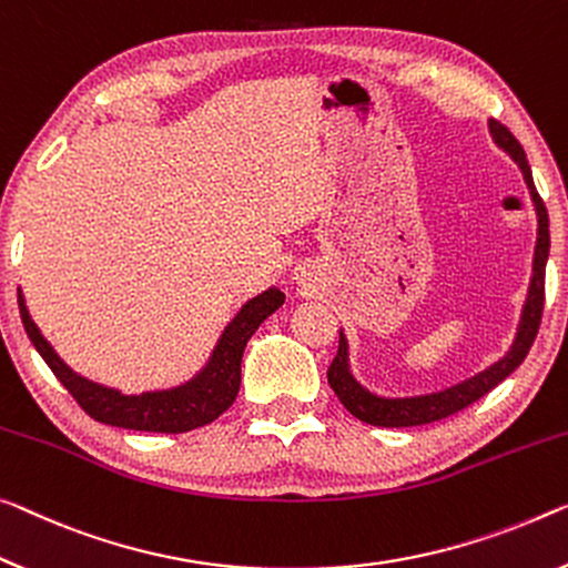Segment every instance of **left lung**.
<instances>
[{"label": "left lung", "mask_w": 568, "mask_h": 568, "mask_svg": "<svg viewBox=\"0 0 568 568\" xmlns=\"http://www.w3.org/2000/svg\"><path fill=\"white\" fill-rule=\"evenodd\" d=\"M490 134L495 139V144L518 162L538 215L534 278H530V286H528V300L523 304L516 343H513L508 355L500 357V361L490 365V368L473 375V378L457 383V386L444 388L439 394L412 396V398H383V396L371 394V390H365L361 383L353 378L351 365H347V339L343 333H339L337 355L327 368V381L329 386H333L335 396L339 398V404L365 424L398 429V426L432 424V422H439V418H447L452 414L462 412V408L475 404L477 398H483L487 390H493L497 383L508 378V375L516 371L523 361H526L530 345H534V339L538 335L540 314H544V296H546V261H548V246H551V239H548V213H546L544 200H540V195L536 193L534 174H530L526 152H523L518 139L508 132V126H503L500 121L495 119L490 121Z\"/></svg>", "instance_id": "8db88e82"}]
</instances>
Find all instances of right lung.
<instances>
[{
  "instance_id": "add662e5",
  "label": "right lung",
  "mask_w": 568,
  "mask_h": 568,
  "mask_svg": "<svg viewBox=\"0 0 568 568\" xmlns=\"http://www.w3.org/2000/svg\"><path fill=\"white\" fill-rule=\"evenodd\" d=\"M17 302H20L24 333L32 339V345L38 347L42 361L50 365L55 378L63 383L68 394L91 418L101 424L121 426V429L182 434L215 422L233 404L241 386V357L246 351V343L261 322L282 307L284 294L278 290H268L243 304V310L235 314L221 339H217L213 357L193 381L170 390H150V394L142 396H124L121 390L99 386V383L73 373L52 351L48 339L40 335L38 325H34L28 307H24L20 290H17Z\"/></svg>"
}]
</instances>
